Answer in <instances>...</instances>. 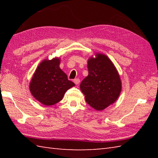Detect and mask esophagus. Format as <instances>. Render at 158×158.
<instances>
[{"instance_id": "esophagus-1", "label": "esophagus", "mask_w": 158, "mask_h": 158, "mask_svg": "<svg viewBox=\"0 0 158 158\" xmlns=\"http://www.w3.org/2000/svg\"><path fill=\"white\" fill-rule=\"evenodd\" d=\"M73 81L76 85H78V84H79V83H80V79L79 78H76V79L73 80Z\"/></svg>"}]
</instances>
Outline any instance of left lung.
<instances>
[{"label":"left lung","mask_w":158,"mask_h":158,"mask_svg":"<svg viewBox=\"0 0 158 158\" xmlns=\"http://www.w3.org/2000/svg\"><path fill=\"white\" fill-rule=\"evenodd\" d=\"M88 75L81 81L80 88L86 102L98 110L111 105L118 98L121 90L119 75L108 57L97 54L88 62Z\"/></svg>","instance_id":"obj_1"}]
</instances>
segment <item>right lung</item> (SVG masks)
I'll return each mask as SVG.
<instances>
[{"label": "right lung", "instance_id": "add662e5", "mask_svg": "<svg viewBox=\"0 0 158 158\" xmlns=\"http://www.w3.org/2000/svg\"><path fill=\"white\" fill-rule=\"evenodd\" d=\"M60 59L44 60L40 64L30 83L32 96L44 105L60 102L65 92L75 85L60 69Z\"/></svg>", "mask_w": 158, "mask_h": 158}]
</instances>
